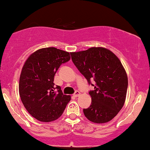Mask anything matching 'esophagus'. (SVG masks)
Returning <instances> with one entry per match:
<instances>
[{
    "label": "esophagus",
    "mask_w": 150,
    "mask_h": 150,
    "mask_svg": "<svg viewBox=\"0 0 150 150\" xmlns=\"http://www.w3.org/2000/svg\"><path fill=\"white\" fill-rule=\"evenodd\" d=\"M80 95V91H75V93H74V94H73V96L75 97H78Z\"/></svg>",
    "instance_id": "1"
}]
</instances>
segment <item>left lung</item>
Segmentation results:
<instances>
[{
  "instance_id": "1",
  "label": "left lung",
  "mask_w": 150,
  "mask_h": 150,
  "mask_svg": "<svg viewBox=\"0 0 150 150\" xmlns=\"http://www.w3.org/2000/svg\"><path fill=\"white\" fill-rule=\"evenodd\" d=\"M72 61L94 90L89 91L91 105L83 110L85 117L96 124L112 120L123 108L128 87L127 74L118 57L104 47H91L70 52Z\"/></svg>"
}]
</instances>
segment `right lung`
<instances>
[{"instance_id":"1","label":"right lung","mask_w":150,"mask_h":150,"mask_svg":"<svg viewBox=\"0 0 150 150\" xmlns=\"http://www.w3.org/2000/svg\"><path fill=\"white\" fill-rule=\"evenodd\" d=\"M70 59V53L55 47L38 50L23 64L19 92L28 113L36 120L50 122L59 118L70 100L54 83L60 66Z\"/></svg>"}]
</instances>
